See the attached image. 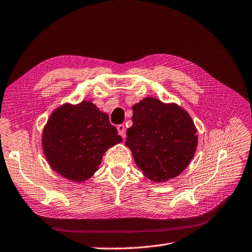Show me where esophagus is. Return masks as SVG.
Here are the masks:
<instances>
[{
	"label": "esophagus",
	"mask_w": 252,
	"mask_h": 252,
	"mask_svg": "<svg viewBox=\"0 0 252 252\" xmlns=\"http://www.w3.org/2000/svg\"><path fill=\"white\" fill-rule=\"evenodd\" d=\"M117 128H118L119 134H120L121 136H123V138H125V136H126V127H125V125L120 124V125L117 126Z\"/></svg>",
	"instance_id": "1"
}]
</instances>
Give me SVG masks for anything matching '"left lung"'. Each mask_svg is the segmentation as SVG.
<instances>
[{
  "mask_svg": "<svg viewBox=\"0 0 252 252\" xmlns=\"http://www.w3.org/2000/svg\"><path fill=\"white\" fill-rule=\"evenodd\" d=\"M132 110L126 145L136 165L151 181L177 177L191 161L197 145L191 118L178 105L154 97L144 98Z\"/></svg>",
  "mask_w": 252,
  "mask_h": 252,
  "instance_id": "left-lung-1",
  "label": "left lung"
}]
</instances>
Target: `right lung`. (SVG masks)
<instances>
[{
    "instance_id": "1",
    "label": "right lung",
    "mask_w": 252,
    "mask_h": 252,
    "mask_svg": "<svg viewBox=\"0 0 252 252\" xmlns=\"http://www.w3.org/2000/svg\"><path fill=\"white\" fill-rule=\"evenodd\" d=\"M121 141L108 114L91 102L58 108L43 132L44 154L52 169L77 182L89 179L104 152Z\"/></svg>"
}]
</instances>
